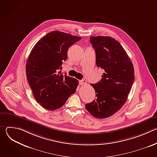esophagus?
Wrapping results in <instances>:
<instances>
[{
  "label": "esophagus",
  "mask_w": 157,
  "mask_h": 157,
  "mask_svg": "<svg viewBox=\"0 0 157 157\" xmlns=\"http://www.w3.org/2000/svg\"><path fill=\"white\" fill-rule=\"evenodd\" d=\"M86 83H87V81L85 79H82V80L79 81V84L81 85H84V84H86Z\"/></svg>",
  "instance_id": "1"
}]
</instances>
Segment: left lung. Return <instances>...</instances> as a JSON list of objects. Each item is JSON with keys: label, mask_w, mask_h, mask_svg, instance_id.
<instances>
[{"label": "left lung", "mask_w": 157, "mask_h": 157, "mask_svg": "<svg viewBox=\"0 0 157 157\" xmlns=\"http://www.w3.org/2000/svg\"><path fill=\"white\" fill-rule=\"evenodd\" d=\"M96 63L104 71L94 87L96 99L85 105L94 117L104 119L119 111L127 100L134 80L133 64L120 43L110 36H91Z\"/></svg>", "instance_id": "1"}]
</instances>
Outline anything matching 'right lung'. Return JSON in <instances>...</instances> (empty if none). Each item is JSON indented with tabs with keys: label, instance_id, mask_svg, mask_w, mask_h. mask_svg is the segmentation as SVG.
I'll use <instances>...</instances> for the list:
<instances>
[{
	"label": "right lung",
	"instance_id": "1",
	"mask_svg": "<svg viewBox=\"0 0 157 157\" xmlns=\"http://www.w3.org/2000/svg\"><path fill=\"white\" fill-rule=\"evenodd\" d=\"M81 39L58 30L40 39L32 50L26 63V75L33 94L43 108L55 110L61 107L74 94L78 81L61 74L68 50Z\"/></svg>",
	"mask_w": 157,
	"mask_h": 157
}]
</instances>
